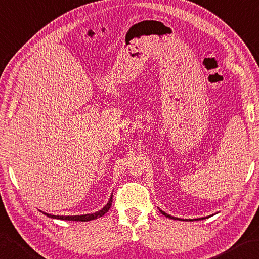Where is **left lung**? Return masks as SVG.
Segmentation results:
<instances>
[{"label":"left lung","instance_id":"8db88e82","mask_svg":"<svg viewBox=\"0 0 259 259\" xmlns=\"http://www.w3.org/2000/svg\"><path fill=\"white\" fill-rule=\"evenodd\" d=\"M160 212H161V213H163L165 217H167V218H170V219H174V220H179V219H177V218H175V217H171V215H169V214L165 213L164 211H161V210H160ZM202 219H203V218H202Z\"/></svg>","mask_w":259,"mask_h":259}]
</instances>
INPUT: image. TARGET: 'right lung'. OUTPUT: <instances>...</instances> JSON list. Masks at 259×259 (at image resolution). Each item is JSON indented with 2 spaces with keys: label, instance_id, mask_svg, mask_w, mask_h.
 I'll return each instance as SVG.
<instances>
[{
  "label": "right lung",
  "instance_id": "add662e5",
  "mask_svg": "<svg viewBox=\"0 0 259 259\" xmlns=\"http://www.w3.org/2000/svg\"><path fill=\"white\" fill-rule=\"evenodd\" d=\"M111 204H112V197L109 200L108 204H106L102 210H100L98 212H95V213L92 214H83V215H52V214H48V213H45L47 217L49 218H54V219H60V220H68V221H90V220H94V219H98V218L104 215L106 212L109 211V209L111 207Z\"/></svg>",
  "mask_w": 259,
  "mask_h": 259
}]
</instances>
